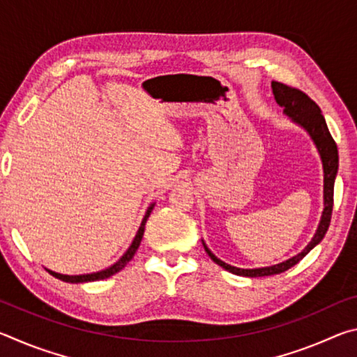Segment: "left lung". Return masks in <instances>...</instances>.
<instances>
[{
	"label": "left lung",
	"instance_id": "obj_1",
	"mask_svg": "<svg viewBox=\"0 0 357 357\" xmlns=\"http://www.w3.org/2000/svg\"><path fill=\"white\" fill-rule=\"evenodd\" d=\"M271 88H273L275 102L283 108V114H287L294 124H298L299 128L304 129L312 138L313 144H315V148L319 154V159H321V164H323L324 208L321 213V219H319V223H318V228L315 234H313L310 243L307 244L304 247V250L299 252L298 255L288 258L287 261H282L279 264L266 266V268H255V269L236 268V266H231L217 258L214 253L208 249V245L204 244L203 241L204 250H206V253L214 263H217L220 268L228 271V273L243 275V277H264V275L280 274V273H285V271L291 268V266L298 264L301 259L313 249V247L318 245L323 241L324 234L329 228L332 204H334V183L338 172V151H337V144L334 142V138H332L329 134L328 124H326V119L321 114V110H319V107L309 98V96L299 91V89L287 86V84L279 83V82L271 83Z\"/></svg>",
	"mask_w": 357,
	"mask_h": 357
}]
</instances>
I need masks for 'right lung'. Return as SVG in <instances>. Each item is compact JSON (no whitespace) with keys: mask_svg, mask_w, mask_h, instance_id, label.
Wrapping results in <instances>:
<instances>
[{"mask_svg":"<svg viewBox=\"0 0 357 357\" xmlns=\"http://www.w3.org/2000/svg\"><path fill=\"white\" fill-rule=\"evenodd\" d=\"M154 204L155 203H151L146 213H144V217L143 220L140 223V228H138V231L135 234L134 241H132V244L129 245V249L124 252V255L121 257L116 263L108 266L107 269H102V271H98V273H91V274H80V275H66V274H59V273H55V271H50L47 269L48 273H50L53 277H56V279L63 280V282H68V283H84V282H96V280H104V279H108V277H112L113 274L119 273L121 269H124V266L128 264L132 258H134L135 252L138 249V245H140L142 239H143V233H144V225H146V220L148 217L151 215V211L154 209Z\"/></svg>","mask_w":357,"mask_h":357,"instance_id":"add662e5","label":"right lung"}]
</instances>
